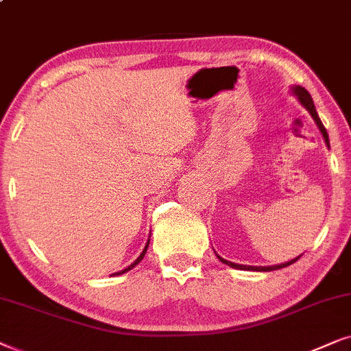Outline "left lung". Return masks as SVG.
<instances>
[{
	"instance_id": "left-lung-1",
	"label": "left lung",
	"mask_w": 351,
	"mask_h": 351,
	"mask_svg": "<svg viewBox=\"0 0 351 351\" xmlns=\"http://www.w3.org/2000/svg\"><path fill=\"white\" fill-rule=\"evenodd\" d=\"M291 90H292V95L295 96L297 99H298V102H300V104H302L303 107H305V109H306L308 112H310V115L313 117V120H315V123L317 125V128H319V132H321V134H322V138H324L326 146L329 147V136H328V132H326L324 125H322V121L319 120V115H317L316 107H315V102H313V99H311V95L305 90V88H303V86H298V85H293V86L291 88ZM217 256H218V260L221 261V263L228 265V266H231V268H236V269H247V271H274V269L286 268V266L292 265V263H295V261H297L298 258H300L302 255L295 256V258H293V260H289V261H286V263H281V265H273V266H249V265H237V263H232V261H228V260L221 258V256H219L218 254H217Z\"/></svg>"
}]
</instances>
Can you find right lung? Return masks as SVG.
Returning a JSON list of instances; mask_svg holds the SVG:
<instances>
[{
    "label": "right lung",
    "mask_w": 351,
    "mask_h": 351,
    "mask_svg": "<svg viewBox=\"0 0 351 351\" xmlns=\"http://www.w3.org/2000/svg\"><path fill=\"white\" fill-rule=\"evenodd\" d=\"M147 247H149V241H147V244H146V247H144V250L141 252V255H139V256H138V258H136V260H134V261H133V263L128 266V268L121 269V271H119V273H114V276H119V274H123V273H127V271H130V269H133V268H134V266H136V265L139 263V261H141V260L144 258V255H146V252H147Z\"/></svg>",
    "instance_id": "add662e5"
}]
</instances>
